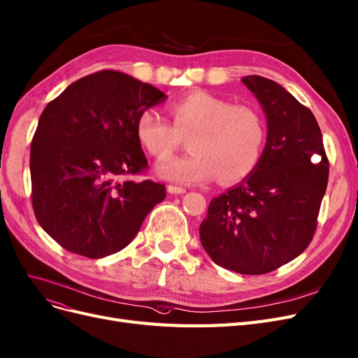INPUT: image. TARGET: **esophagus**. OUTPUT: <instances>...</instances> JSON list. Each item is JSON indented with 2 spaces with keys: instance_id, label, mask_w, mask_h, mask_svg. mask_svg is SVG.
Wrapping results in <instances>:
<instances>
[{
  "instance_id": "1",
  "label": "esophagus",
  "mask_w": 358,
  "mask_h": 358,
  "mask_svg": "<svg viewBox=\"0 0 358 358\" xmlns=\"http://www.w3.org/2000/svg\"><path fill=\"white\" fill-rule=\"evenodd\" d=\"M167 191H169L170 194H183V192H187V189H185V188H182V187H175V185H169Z\"/></svg>"
}]
</instances>
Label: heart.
<instances>
[{
	"instance_id": "obj_1",
	"label": "heart",
	"mask_w": 358,
	"mask_h": 358,
	"mask_svg": "<svg viewBox=\"0 0 358 358\" xmlns=\"http://www.w3.org/2000/svg\"><path fill=\"white\" fill-rule=\"evenodd\" d=\"M169 110L173 126L154 109L142 110L136 121L138 141L157 162L169 159L188 138L191 152L159 167L163 178L201 183L217 176L222 183H237L261 162L266 129L256 109L191 92L171 101Z\"/></svg>"
}]
</instances>
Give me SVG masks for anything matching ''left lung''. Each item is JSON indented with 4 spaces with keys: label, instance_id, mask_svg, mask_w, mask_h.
<instances>
[{
    "label": "left lung",
    "instance_id": "1",
    "mask_svg": "<svg viewBox=\"0 0 358 358\" xmlns=\"http://www.w3.org/2000/svg\"><path fill=\"white\" fill-rule=\"evenodd\" d=\"M261 102L268 139L253 173L208 204L200 238L212 261L261 275L310 245L327 188L329 159L314 114L273 80H241Z\"/></svg>",
    "mask_w": 358,
    "mask_h": 358
}]
</instances>
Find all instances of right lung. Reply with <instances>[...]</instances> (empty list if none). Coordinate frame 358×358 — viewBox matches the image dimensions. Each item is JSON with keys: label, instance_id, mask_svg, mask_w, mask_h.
Wrapping results in <instances>:
<instances>
[{"label": "right lung", "instance_id": "right-lung-1", "mask_svg": "<svg viewBox=\"0 0 358 358\" xmlns=\"http://www.w3.org/2000/svg\"><path fill=\"white\" fill-rule=\"evenodd\" d=\"M164 99L154 85L105 69L44 108L31 145L32 208L62 248L90 259L114 255L166 199L163 183L130 179L148 171L138 117Z\"/></svg>", "mask_w": 358, "mask_h": 358}]
</instances>
